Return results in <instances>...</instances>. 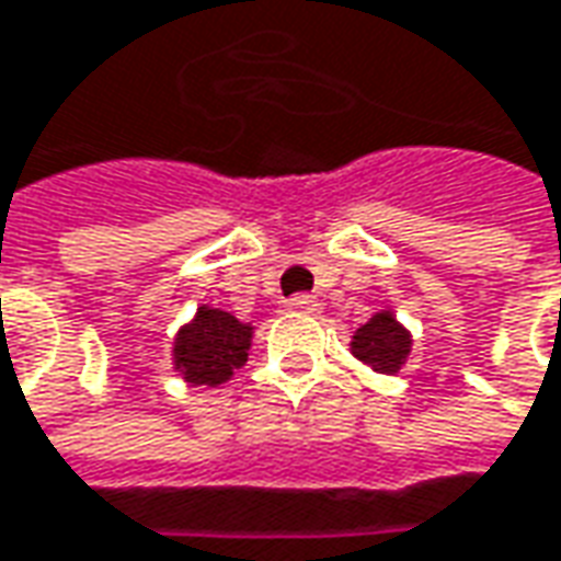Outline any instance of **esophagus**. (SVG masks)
I'll return each mask as SVG.
<instances>
[{
  "label": "esophagus",
  "mask_w": 561,
  "mask_h": 561,
  "mask_svg": "<svg viewBox=\"0 0 561 561\" xmlns=\"http://www.w3.org/2000/svg\"><path fill=\"white\" fill-rule=\"evenodd\" d=\"M287 309L302 314H318L321 312V299H318V296H309V293H299V296H290V299H287Z\"/></svg>",
  "instance_id": "1"
}]
</instances>
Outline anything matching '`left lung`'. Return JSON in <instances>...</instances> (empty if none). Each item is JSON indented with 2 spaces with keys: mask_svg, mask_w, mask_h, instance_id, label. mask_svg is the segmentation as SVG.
Segmentation results:
<instances>
[{
  "mask_svg": "<svg viewBox=\"0 0 561 561\" xmlns=\"http://www.w3.org/2000/svg\"><path fill=\"white\" fill-rule=\"evenodd\" d=\"M350 353L377 375H397L412 353V334L399 324L390 309H380L353 334Z\"/></svg>",
  "mask_w": 561,
  "mask_h": 561,
  "instance_id": "1",
  "label": "left lung"
}]
</instances>
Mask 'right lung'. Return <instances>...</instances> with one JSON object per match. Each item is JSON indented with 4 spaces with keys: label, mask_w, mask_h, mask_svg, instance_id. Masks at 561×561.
I'll return each mask as SVG.
<instances>
[{
    "label": "right lung",
    "mask_w": 561,
    "mask_h": 561,
    "mask_svg": "<svg viewBox=\"0 0 561 561\" xmlns=\"http://www.w3.org/2000/svg\"><path fill=\"white\" fill-rule=\"evenodd\" d=\"M252 324L237 321L225 309L199 306L196 314L186 321L174 336L171 346V365L196 387H218L243 368L252 346Z\"/></svg>",
    "instance_id": "1"
}]
</instances>
